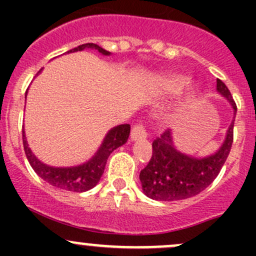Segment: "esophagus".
I'll return each instance as SVG.
<instances>
[{
    "mask_svg": "<svg viewBox=\"0 0 256 256\" xmlns=\"http://www.w3.org/2000/svg\"><path fill=\"white\" fill-rule=\"evenodd\" d=\"M147 136L146 130L142 125H136L134 126L132 130H131V141H138V140H144Z\"/></svg>",
    "mask_w": 256,
    "mask_h": 256,
    "instance_id": "obj_1",
    "label": "esophagus"
}]
</instances>
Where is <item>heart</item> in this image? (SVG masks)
Here are the masks:
<instances>
[{
	"instance_id": "b5f03b06",
	"label": "heart",
	"mask_w": 256,
	"mask_h": 256,
	"mask_svg": "<svg viewBox=\"0 0 256 256\" xmlns=\"http://www.w3.org/2000/svg\"><path fill=\"white\" fill-rule=\"evenodd\" d=\"M188 80H190L188 76H180V74H174V76H167V78L162 82L164 92H168V94L178 92L187 85ZM198 96H200V89L196 86H190V89L187 90V92H186L184 96L182 98L180 104L177 105L176 110H174V116H180L182 114L187 112V110L194 104L196 100L198 99Z\"/></svg>"
}]
</instances>
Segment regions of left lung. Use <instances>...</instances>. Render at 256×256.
I'll use <instances>...</instances> for the list:
<instances>
[{
    "label": "left lung",
    "instance_id": "1",
    "mask_svg": "<svg viewBox=\"0 0 256 256\" xmlns=\"http://www.w3.org/2000/svg\"><path fill=\"white\" fill-rule=\"evenodd\" d=\"M216 92L230 104L233 120L218 150L206 156H193L182 152L174 144V132L167 130L152 144V157L140 172L142 190L148 198L162 202L194 197L216 180L226 164L233 144L236 106L230 92L216 79Z\"/></svg>",
    "mask_w": 256,
    "mask_h": 256
}]
</instances>
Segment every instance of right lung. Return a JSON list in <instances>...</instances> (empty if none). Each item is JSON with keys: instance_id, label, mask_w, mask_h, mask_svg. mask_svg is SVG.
<instances>
[{"instance_id": "obj_1", "label": "right lung", "mask_w": 256, "mask_h": 256, "mask_svg": "<svg viewBox=\"0 0 256 256\" xmlns=\"http://www.w3.org/2000/svg\"><path fill=\"white\" fill-rule=\"evenodd\" d=\"M84 49H92V50H96L98 53L102 54V56L112 54L110 52L105 50L104 48L99 47L94 43H85V44L78 46L76 48L70 49L66 53L69 54L74 53V52H82ZM42 70L43 69H40L37 76L42 73ZM27 92H26V98H27ZM22 134L26 156H27L28 162L38 176L43 180L48 182L49 184L59 188V190H70V192H86L99 183L100 178L104 174L105 164H106L110 154L114 150L128 142V135H130V125L122 124V125H118L110 128L99 148L86 162L78 164V166L70 167L49 166V164L40 161L28 146L24 130L22 131Z\"/></svg>"}]
</instances>
